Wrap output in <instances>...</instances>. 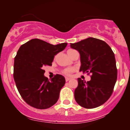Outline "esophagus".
I'll list each match as a JSON object with an SVG mask.
<instances>
[{
    "label": "esophagus",
    "mask_w": 130,
    "mask_h": 130,
    "mask_svg": "<svg viewBox=\"0 0 130 130\" xmlns=\"http://www.w3.org/2000/svg\"><path fill=\"white\" fill-rule=\"evenodd\" d=\"M70 79H71V78H70V77H66V82L70 80Z\"/></svg>",
    "instance_id": "1"
}]
</instances>
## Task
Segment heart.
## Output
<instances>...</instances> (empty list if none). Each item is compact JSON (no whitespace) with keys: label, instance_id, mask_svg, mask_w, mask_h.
I'll list each match as a JSON object with an SVG mask.
<instances>
[{"label":"heart","instance_id":"heart-1","mask_svg":"<svg viewBox=\"0 0 130 130\" xmlns=\"http://www.w3.org/2000/svg\"><path fill=\"white\" fill-rule=\"evenodd\" d=\"M72 70L71 69H66V70H65V71L64 72V73L66 74H69L71 72H72Z\"/></svg>","mask_w":130,"mask_h":130}]
</instances>
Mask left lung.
Returning <instances> with one entry per match:
<instances>
[{
  "label": "left lung",
  "instance_id": "left-lung-1",
  "mask_svg": "<svg viewBox=\"0 0 130 130\" xmlns=\"http://www.w3.org/2000/svg\"><path fill=\"white\" fill-rule=\"evenodd\" d=\"M70 47L80 53V71L92 74L87 82L77 79L76 102L89 109L102 105L111 96L117 79L114 53L105 42L92 37L70 43Z\"/></svg>",
  "mask_w": 130,
  "mask_h": 130
}]
</instances>
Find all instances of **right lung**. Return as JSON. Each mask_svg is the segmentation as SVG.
I'll return each instance as SVG.
<instances>
[{
	"label": "right lung",
	"instance_id": "obj_1",
	"mask_svg": "<svg viewBox=\"0 0 130 130\" xmlns=\"http://www.w3.org/2000/svg\"><path fill=\"white\" fill-rule=\"evenodd\" d=\"M67 45L64 42L54 45L35 38L19 48L14 59L13 77L21 96L30 106L44 109L57 102L65 78L56 74L49 80L43 68L51 66L54 56Z\"/></svg>",
	"mask_w": 130,
	"mask_h": 130
}]
</instances>
